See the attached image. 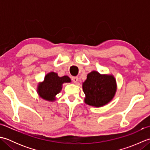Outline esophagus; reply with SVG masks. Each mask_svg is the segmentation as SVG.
<instances>
[{
  "label": "esophagus",
  "mask_w": 150,
  "mask_h": 150,
  "mask_svg": "<svg viewBox=\"0 0 150 150\" xmlns=\"http://www.w3.org/2000/svg\"><path fill=\"white\" fill-rule=\"evenodd\" d=\"M71 80L73 82H75V83H77L78 80H79V78L77 77H71Z\"/></svg>",
  "instance_id": "obj_1"
}]
</instances>
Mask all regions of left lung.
<instances>
[{
    "label": "left lung",
    "mask_w": 150,
    "mask_h": 150,
    "mask_svg": "<svg viewBox=\"0 0 150 150\" xmlns=\"http://www.w3.org/2000/svg\"><path fill=\"white\" fill-rule=\"evenodd\" d=\"M82 89L86 95L85 103L100 107L109 103L114 97L117 90L116 81L112 75H103L93 71L87 75Z\"/></svg>",
    "instance_id": "obj_1"
}]
</instances>
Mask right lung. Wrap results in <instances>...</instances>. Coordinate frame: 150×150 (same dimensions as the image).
Returning <instances> with one entry per match:
<instances>
[{
  "label": "right lung",
  "instance_id": "1",
  "mask_svg": "<svg viewBox=\"0 0 150 150\" xmlns=\"http://www.w3.org/2000/svg\"><path fill=\"white\" fill-rule=\"evenodd\" d=\"M71 81L68 76L60 77L57 73L51 72L46 75L44 81L39 84L38 93L42 98L47 100H54L55 96L62 90V84Z\"/></svg>",
  "mask_w": 150,
  "mask_h": 150
}]
</instances>
